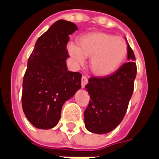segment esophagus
Segmentation results:
<instances>
[{"instance_id":"1","label":"esophagus","mask_w":159,"mask_h":159,"mask_svg":"<svg viewBox=\"0 0 159 159\" xmlns=\"http://www.w3.org/2000/svg\"><path fill=\"white\" fill-rule=\"evenodd\" d=\"M81 85H82V88H85L86 84L88 83V78H87V76H82V80H81Z\"/></svg>"}]
</instances>
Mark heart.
Wrapping results in <instances>:
<instances>
[{
    "label": "heart",
    "mask_w": 159,
    "mask_h": 159,
    "mask_svg": "<svg viewBox=\"0 0 159 159\" xmlns=\"http://www.w3.org/2000/svg\"><path fill=\"white\" fill-rule=\"evenodd\" d=\"M70 56L78 63L90 58L89 69L96 76L104 77L118 70L127 55V43L120 36L102 32L83 35L77 44L68 45Z\"/></svg>",
    "instance_id": "heart-1"
}]
</instances>
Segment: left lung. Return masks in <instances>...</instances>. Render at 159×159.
Masks as SVG:
<instances>
[{"instance_id": "left-lung-1", "label": "left lung", "mask_w": 159, "mask_h": 159, "mask_svg": "<svg viewBox=\"0 0 159 159\" xmlns=\"http://www.w3.org/2000/svg\"><path fill=\"white\" fill-rule=\"evenodd\" d=\"M127 60L109 76L90 77L85 86L91 99L84 111V123L93 133H109L124 118L136 76V58L128 43Z\"/></svg>"}]
</instances>
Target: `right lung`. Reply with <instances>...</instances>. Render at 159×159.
Returning <instances> with one entry per match:
<instances>
[{
	"mask_svg": "<svg viewBox=\"0 0 159 159\" xmlns=\"http://www.w3.org/2000/svg\"><path fill=\"white\" fill-rule=\"evenodd\" d=\"M76 24L59 20L38 39L23 76L22 105L26 117L39 129L58 124L65 102L81 89L79 72L67 70L66 45Z\"/></svg>",
	"mask_w": 159,
	"mask_h": 159,
	"instance_id": "right-lung-1",
	"label": "right lung"
}]
</instances>
